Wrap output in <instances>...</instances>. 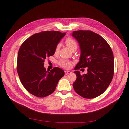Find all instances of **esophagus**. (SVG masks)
Returning <instances> with one entry per match:
<instances>
[{
	"mask_svg": "<svg viewBox=\"0 0 129 129\" xmlns=\"http://www.w3.org/2000/svg\"><path fill=\"white\" fill-rule=\"evenodd\" d=\"M70 73H71V71H67V70L65 71V75H68V74H70Z\"/></svg>",
	"mask_w": 129,
	"mask_h": 129,
	"instance_id": "1",
	"label": "esophagus"
}]
</instances>
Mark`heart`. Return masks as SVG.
I'll return each mask as SVG.
<instances>
[{
  "label": "heart",
  "mask_w": 129,
  "mask_h": 129,
  "mask_svg": "<svg viewBox=\"0 0 129 129\" xmlns=\"http://www.w3.org/2000/svg\"><path fill=\"white\" fill-rule=\"evenodd\" d=\"M65 43L66 46H67L71 51H73L74 50H76L77 48V46H77V44L76 42V41L74 40L73 38H67L65 41ZM60 44H58L55 47V53H57L58 52V51L60 49ZM59 64L60 65V66H61V67L65 69H68L70 68L71 65V63L70 61L67 60L62 59L60 60V61L59 62Z\"/></svg>",
  "instance_id": "obj_1"
}]
</instances>
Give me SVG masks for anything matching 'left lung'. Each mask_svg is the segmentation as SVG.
I'll return each mask as SVG.
<instances>
[{
	"label": "left lung",
	"mask_w": 129,
	"mask_h": 129,
	"mask_svg": "<svg viewBox=\"0 0 129 129\" xmlns=\"http://www.w3.org/2000/svg\"><path fill=\"white\" fill-rule=\"evenodd\" d=\"M78 42L81 50L80 61L75 70L88 68L87 73L81 75L74 71L77 78L73 83L75 91L85 98L102 94L111 82L114 75V56L106 41L96 33L77 31L72 34Z\"/></svg>",
	"instance_id": "8db88e82"
}]
</instances>
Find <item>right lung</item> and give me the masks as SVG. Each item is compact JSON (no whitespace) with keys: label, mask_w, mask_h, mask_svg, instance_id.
<instances>
[{"label":"right lung","mask_w":129,"mask_h":129,"mask_svg":"<svg viewBox=\"0 0 129 129\" xmlns=\"http://www.w3.org/2000/svg\"><path fill=\"white\" fill-rule=\"evenodd\" d=\"M65 33L44 31L29 37L18 53L17 70L21 82L28 92L37 97H45L54 92L59 80L64 76L61 69L55 67L46 71L44 60L55 53L56 46Z\"/></svg>","instance_id":"add662e5"}]
</instances>
